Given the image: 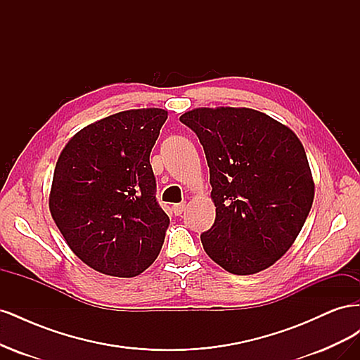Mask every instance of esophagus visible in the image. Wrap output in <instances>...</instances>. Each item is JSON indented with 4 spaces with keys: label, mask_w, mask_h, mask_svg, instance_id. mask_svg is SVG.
Returning <instances> with one entry per match:
<instances>
[{
    "label": "esophagus",
    "mask_w": 360,
    "mask_h": 360,
    "mask_svg": "<svg viewBox=\"0 0 360 360\" xmlns=\"http://www.w3.org/2000/svg\"><path fill=\"white\" fill-rule=\"evenodd\" d=\"M184 209H186V204H184V202H179V204L172 205V212L176 216H180L184 212Z\"/></svg>",
    "instance_id": "obj_1"
}]
</instances>
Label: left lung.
Listing matches in <instances>:
<instances>
[{"label": "left lung", "instance_id": "left-lung-1", "mask_svg": "<svg viewBox=\"0 0 360 360\" xmlns=\"http://www.w3.org/2000/svg\"><path fill=\"white\" fill-rule=\"evenodd\" d=\"M180 122L197 134L210 169L216 217L201 234L207 255L234 275L270 267L296 240L314 201L299 138L248 108H198Z\"/></svg>", "mask_w": 360, "mask_h": 360}]
</instances>
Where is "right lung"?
<instances>
[{"instance_id": "1", "label": "right lung", "mask_w": 360, "mask_h": 360, "mask_svg": "<svg viewBox=\"0 0 360 360\" xmlns=\"http://www.w3.org/2000/svg\"><path fill=\"white\" fill-rule=\"evenodd\" d=\"M168 112L123 111L84 127L53 171L51 214L68 245L105 275L136 276L158 258L169 217L150 153Z\"/></svg>"}]
</instances>
